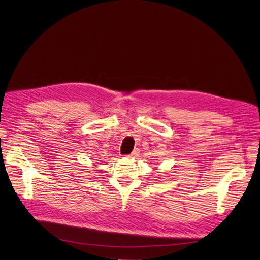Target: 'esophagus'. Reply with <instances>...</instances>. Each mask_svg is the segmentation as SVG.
<instances>
[{
	"instance_id": "obj_1",
	"label": "esophagus",
	"mask_w": 260,
	"mask_h": 260,
	"mask_svg": "<svg viewBox=\"0 0 260 260\" xmlns=\"http://www.w3.org/2000/svg\"><path fill=\"white\" fill-rule=\"evenodd\" d=\"M139 156V150L138 149H135L134 150V151L129 154V157H132V158H136V157H138Z\"/></svg>"
}]
</instances>
